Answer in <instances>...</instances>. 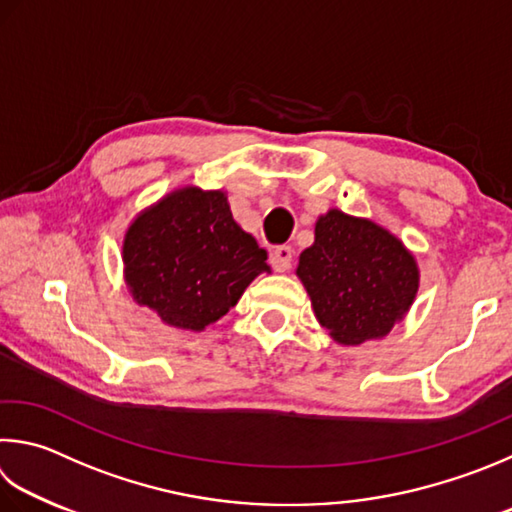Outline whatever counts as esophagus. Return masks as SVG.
Here are the masks:
<instances>
[{
	"mask_svg": "<svg viewBox=\"0 0 512 512\" xmlns=\"http://www.w3.org/2000/svg\"><path fill=\"white\" fill-rule=\"evenodd\" d=\"M291 262H293V248L291 246H277L273 250V266H275L277 273L291 271Z\"/></svg>",
	"mask_w": 512,
	"mask_h": 512,
	"instance_id": "esophagus-1",
	"label": "esophagus"
}]
</instances>
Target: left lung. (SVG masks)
<instances>
[{
	"label": "left lung",
	"instance_id": "1",
	"mask_svg": "<svg viewBox=\"0 0 512 512\" xmlns=\"http://www.w3.org/2000/svg\"><path fill=\"white\" fill-rule=\"evenodd\" d=\"M297 277L318 322L345 347L385 338L416 300L421 271L405 244L376 221L338 208L315 221Z\"/></svg>",
	"mask_w": 512,
	"mask_h": 512
}]
</instances>
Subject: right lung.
Segmentation results:
<instances>
[{"label":"right lung","instance_id":"1","mask_svg":"<svg viewBox=\"0 0 512 512\" xmlns=\"http://www.w3.org/2000/svg\"><path fill=\"white\" fill-rule=\"evenodd\" d=\"M268 253L232 219L226 192L176 188L138 212L123 237V275L138 306L167 327L203 331L239 302Z\"/></svg>","mask_w":512,"mask_h":512}]
</instances>
